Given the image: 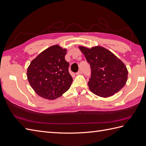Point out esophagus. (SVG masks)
<instances>
[{
	"label": "esophagus",
	"mask_w": 146,
	"mask_h": 146,
	"mask_svg": "<svg viewBox=\"0 0 146 146\" xmlns=\"http://www.w3.org/2000/svg\"><path fill=\"white\" fill-rule=\"evenodd\" d=\"M81 73H82V71L80 70L76 73V74H77V75H80V74H81Z\"/></svg>",
	"instance_id": "esophagus-1"
}]
</instances>
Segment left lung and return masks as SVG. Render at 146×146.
I'll return each instance as SVG.
<instances>
[{
	"label": "left lung",
	"mask_w": 146,
	"mask_h": 146,
	"mask_svg": "<svg viewBox=\"0 0 146 146\" xmlns=\"http://www.w3.org/2000/svg\"><path fill=\"white\" fill-rule=\"evenodd\" d=\"M90 64L91 77L89 88L94 94L106 98L113 96L125 86L128 72L120 59L102 46L88 48L79 46Z\"/></svg>",
	"instance_id": "1"
}]
</instances>
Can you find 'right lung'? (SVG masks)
<instances>
[{
  "instance_id": "right-lung-1",
  "label": "right lung",
  "mask_w": 146,
  "mask_h": 146,
  "mask_svg": "<svg viewBox=\"0 0 146 146\" xmlns=\"http://www.w3.org/2000/svg\"><path fill=\"white\" fill-rule=\"evenodd\" d=\"M67 50L58 45L46 48L33 59L27 70L31 88L41 98L54 100L68 90L73 78L65 59Z\"/></svg>"
}]
</instances>
